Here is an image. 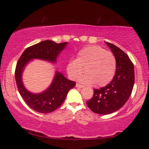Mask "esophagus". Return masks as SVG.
<instances>
[{
    "instance_id": "esophagus-1",
    "label": "esophagus",
    "mask_w": 149,
    "mask_h": 149,
    "mask_svg": "<svg viewBox=\"0 0 149 149\" xmlns=\"http://www.w3.org/2000/svg\"><path fill=\"white\" fill-rule=\"evenodd\" d=\"M76 87L77 88H82L84 87V86H82L81 84H76Z\"/></svg>"
}]
</instances>
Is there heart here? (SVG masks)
Segmentation results:
<instances>
[{
  "label": "heart",
  "instance_id": "b5f03b06",
  "mask_svg": "<svg viewBox=\"0 0 149 149\" xmlns=\"http://www.w3.org/2000/svg\"><path fill=\"white\" fill-rule=\"evenodd\" d=\"M67 72L70 79L76 80L85 84H94L97 87L105 86L114 77L116 60L112 52L106 51L100 46H88L77 54L76 59L67 65Z\"/></svg>",
  "mask_w": 149,
  "mask_h": 149
}]
</instances>
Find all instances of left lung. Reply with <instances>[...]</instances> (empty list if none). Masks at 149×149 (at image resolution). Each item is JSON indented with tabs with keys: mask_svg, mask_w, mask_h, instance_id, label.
Instances as JSON below:
<instances>
[{
	"mask_svg": "<svg viewBox=\"0 0 149 149\" xmlns=\"http://www.w3.org/2000/svg\"><path fill=\"white\" fill-rule=\"evenodd\" d=\"M116 60L115 75L105 87L93 90V95L86 104L93 113L109 114L124 106L132 94L135 82L134 64L118 47L106 42Z\"/></svg>",
	"mask_w": 149,
	"mask_h": 149,
	"instance_id": "obj_1",
	"label": "left lung"
}]
</instances>
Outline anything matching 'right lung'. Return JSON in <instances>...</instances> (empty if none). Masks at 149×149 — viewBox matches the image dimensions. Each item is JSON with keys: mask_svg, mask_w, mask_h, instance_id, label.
Instances as JSON below:
<instances>
[{"mask_svg": "<svg viewBox=\"0 0 149 149\" xmlns=\"http://www.w3.org/2000/svg\"><path fill=\"white\" fill-rule=\"evenodd\" d=\"M67 44H57L52 40L40 42L26 49L18 60L15 70L18 91L26 104L34 111L41 113H49L56 110L63 103L69 91L74 87L76 82L68 80L61 72L56 71L53 82L48 89L40 93H33L27 91L23 86V69L33 59L56 63L57 56L65 48Z\"/></svg>", "mask_w": 149, "mask_h": 149, "instance_id": "right-lung-1", "label": "right lung"}]
</instances>
